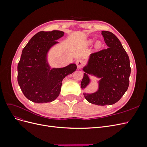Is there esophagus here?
I'll list each match as a JSON object with an SVG mask.
<instances>
[{
	"mask_svg": "<svg viewBox=\"0 0 147 147\" xmlns=\"http://www.w3.org/2000/svg\"><path fill=\"white\" fill-rule=\"evenodd\" d=\"M83 65V61L82 59H78L77 61V65L78 69H80Z\"/></svg>",
	"mask_w": 147,
	"mask_h": 147,
	"instance_id": "34e87169",
	"label": "esophagus"
}]
</instances>
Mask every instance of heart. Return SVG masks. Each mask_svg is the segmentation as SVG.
<instances>
[{
    "label": "heart",
    "instance_id": "1",
    "mask_svg": "<svg viewBox=\"0 0 147 147\" xmlns=\"http://www.w3.org/2000/svg\"><path fill=\"white\" fill-rule=\"evenodd\" d=\"M92 40H90V43H92ZM99 45V43L97 42V45Z\"/></svg>",
    "mask_w": 147,
    "mask_h": 147
}]
</instances>
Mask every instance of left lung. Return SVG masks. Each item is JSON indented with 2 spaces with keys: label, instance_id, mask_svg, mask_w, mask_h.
<instances>
[{
  "label": "left lung",
  "instance_id": "left-lung-1",
  "mask_svg": "<svg viewBox=\"0 0 147 147\" xmlns=\"http://www.w3.org/2000/svg\"><path fill=\"white\" fill-rule=\"evenodd\" d=\"M107 48L92 53L84 72L81 88L90 83L89 75L100 78L98 90L91 94L83 93L85 99L97 105H112L117 102L127 91L131 74L130 61L125 50L116 35L109 31H102Z\"/></svg>",
  "mask_w": 147,
  "mask_h": 147
}]
</instances>
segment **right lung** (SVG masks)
<instances>
[{"label": "right lung", "mask_w": 147, "mask_h": 147, "mask_svg": "<svg viewBox=\"0 0 147 147\" xmlns=\"http://www.w3.org/2000/svg\"><path fill=\"white\" fill-rule=\"evenodd\" d=\"M64 34L60 30L40 31L31 38L22 51L18 64V82L30 101L47 103L55 100L59 95L62 81L77 69L75 64L51 69L48 63V51Z\"/></svg>", "instance_id": "obj_1"}]
</instances>
